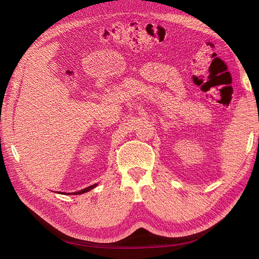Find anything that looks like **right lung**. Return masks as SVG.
<instances>
[{
  "instance_id": "obj_1",
  "label": "right lung",
  "mask_w": 259,
  "mask_h": 259,
  "mask_svg": "<svg viewBox=\"0 0 259 259\" xmlns=\"http://www.w3.org/2000/svg\"><path fill=\"white\" fill-rule=\"evenodd\" d=\"M96 186H97V184L93 185V186H90V187H88V188H85V189H83V190H80V191H77V192H72V193H70V194H82V193H85V192H88V191L94 189V188H95ZM64 194H65V193H64Z\"/></svg>"
}]
</instances>
